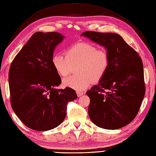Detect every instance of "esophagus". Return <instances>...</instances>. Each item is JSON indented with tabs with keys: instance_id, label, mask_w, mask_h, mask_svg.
I'll list each match as a JSON object with an SVG mask.
<instances>
[{
	"instance_id": "esophagus-1",
	"label": "esophagus",
	"mask_w": 156,
	"mask_h": 156,
	"mask_svg": "<svg viewBox=\"0 0 156 156\" xmlns=\"http://www.w3.org/2000/svg\"><path fill=\"white\" fill-rule=\"evenodd\" d=\"M84 94V92H80V91H77V95L78 97H81L82 95H83Z\"/></svg>"
}]
</instances>
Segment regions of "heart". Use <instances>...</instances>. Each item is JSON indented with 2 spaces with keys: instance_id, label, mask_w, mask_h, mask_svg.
<instances>
[{
  "instance_id": "b5f03b06",
  "label": "heart",
  "mask_w": 156,
  "mask_h": 156,
  "mask_svg": "<svg viewBox=\"0 0 156 156\" xmlns=\"http://www.w3.org/2000/svg\"><path fill=\"white\" fill-rule=\"evenodd\" d=\"M66 56L55 54L51 64L55 72L61 76H66L77 66L78 75L69 76L63 80L65 87L82 92L92 81L98 82L103 78L109 66V56L105 49L98 48L87 42H80L69 46L66 50Z\"/></svg>"
}]
</instances>
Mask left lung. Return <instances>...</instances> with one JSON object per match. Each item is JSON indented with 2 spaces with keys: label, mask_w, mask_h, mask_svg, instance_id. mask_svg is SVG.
<instances>
[{
  "label": "left lung",
  "mask_w": 156,
  "mask_h": 156,
  "mask_svg": "<svg viewBox=\"0 0 156 156\" xmlns=\"http://www.w3.org/2000/svg\"><path fill=\"white\" fill-rule=\"evenodd\" d=\"M81 36L104 46L109 56L103 78L87 92L90 100L89 117L102 129L124 127L136 117L145 95L141 59L121 35L114 33L87 31Z\"/></svg>",
  "instance_id": "8db88e82"
}]
</instances>
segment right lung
I'll return each mask as SVG.
<instances>
[{"instance_id":"add662e5","label":"right lung","mask_w":156,"mask_h":156,"mask_svg":"<svg viewBox=\"0 0 156 156\" xmlns=\"http://www.w3.org/2000/svg\"><path fill=\"white\" fill-rule=\"evenodd\" d=\"M64 36L57 32H36L13 59L9 72L13 111L27 127L45 131L60 125L67 105L77 98L71 88L56 89L60 76L51 64L55 46Z\"/></svg>"}]
</instances>
